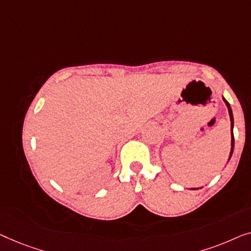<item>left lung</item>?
<instances>
[{
  "instance_id": "8db88e82",
  "label": "left lung",
  "mask_w": 251,
  "mask_h": 251,
  "mask_svg": "<svg viewBox=\"0 0 251 251\" xmlns=\"http://www.w3.org/2000/svg\"><path fill=\"white\" fill-rule=\"evenodd\" d=\"M223 101L225 102V104H226L227 110H228V115H230V121H231V151H230V157H228V160H227V162H228V161H230V159H231V157H232L233 149H234V135H233V127H234V119H233V112H232V108H231L230 103H228V102L225 100L224 97H223ZM198 189H201V188H197V189L193 188L192 190H198Z\"/></svg>"
}]
</instances>
